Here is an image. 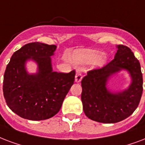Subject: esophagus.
<instances>
[{"instance_id": "1", "label": "esophagus", "mask_w": 145, "mask_h": 145, "mask_svg": "<svg viewBox=\"0 0 145 145\" xmlns=\"http://www.w3.org/2000/svg\"><path fill=\"white\" fill-rule=\"evenodd\" d=\"M82 74H81L79 72H77L76 74L75 81H76V82H80L81 80H82Z\"/></svg>"}]
</instances>
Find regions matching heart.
<instances>
[{"label": "heart", "mask_w": 145, "mask_h": 145, "mask_svg": "<svg viewBox=\"0 0 145 145\" xmlns=\"http://www.w3.org/2000/svg\"><path fill=\"white\" fill-rule=\"evenodd\" d=\"M73 60L77 64L91 63L93 66H101L105 63L106 57L104 54H98L95 50H82L74 53Z\"/></svg>", "instance_id": "obj_1"}]
</instances>
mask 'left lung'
<instances>
[{
    "instance_id": "obj_1",
    "label": "left lung",
    "mask_w": 145,
    "mask_h": 145,
    "mask_svg": "<svg viewBox=\"0 0 145 145\" xmlns=\"http://www.w3.org/2000/svg\"><path fill=\"white\" fill-rule=\"evenodd\" d=\"M114 59L104 67L87 72L82 80L84 113L88 118L103 123L120 122L132 115L138 107L143 91V77L138 60L127 46L119 44ZM126 69L132 84L122 93H110L106 82L112 74Z\"/></svg>"
}]
</instances>
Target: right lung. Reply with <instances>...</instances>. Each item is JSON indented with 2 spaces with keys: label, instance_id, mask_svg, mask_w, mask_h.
<instances>
[{
  "label": "right lung",
  "instance_id": "right-lung-1",
  "mask_svg": "<svg viewBox=\"0 0 145 145\" xmlns=\"http://www.w3.org/2000/svg\"><path fill=\"white\" fill-rule=\"evenodd\" d=\"M56 45L41 42L25 44L14 52L7 66L3 91L7 106L20 117L29 120H44L60 111L63 101L75 81L76 71L68 73L52 70L50 56ZM32 59L39 72L27 73L24 63Z\"/></svg>",
  "mask_w": 145,
  "mask_h": 145
}]
</instances>
